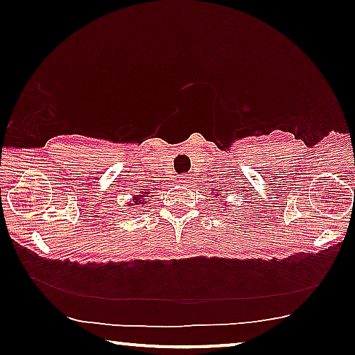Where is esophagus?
Segmentation results:
<instances>
[{
	"mask_svg": "<svg viewBox=\"0 0 355 355\" xmlns=\"http://www.w3.org/2000/svg\"><path fill=\"white\" fill-rule=\"evenodd\" d=\"M178 182L182 183V184H184V186H189L191 183H192V177H189V175H182L178 178Z\"/></svg>",
	"mask_w": 355,
	"mask_h": 355,
	"instance_id": "34e87169",
	"label": "esophagus"
}]
</instances>
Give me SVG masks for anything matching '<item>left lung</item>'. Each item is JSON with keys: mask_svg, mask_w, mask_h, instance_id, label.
Segmentation results:
<instances>
[{"mask_svg": "<svg viewBox=\"0 0 355 355\" xmlns=\"http://www.w3.org/2000/svg\"><path fill=\"white\" fill-rule=\"evenodd\" d=\"M213 191H214V189H213ZM216 197H218V194H216Z\"/></svg>", "mask_w": 355, "mask_h": 355, "instance_id": "left-lung-1", "label": "left lung"}]
</instances>
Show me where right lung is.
Instances as JSON below:
<instances>
[{"label":"right lung","instance_id":"right-lung-1","mask_svg":"<svg viewBox=\"0 0 355 355\" xmlns=\"http://www.w3.org/2000/svg\"><path fill=\"white\" fill-rule=\"evenodd\" d=\"M150 192L147 189H144L139 192V196H133V200H130L127 203L128 209L131 211V209H136V208H146V203H147V199H150Z\"/></svg>","mask_w":355,"mask_h":355}]
</instances>
